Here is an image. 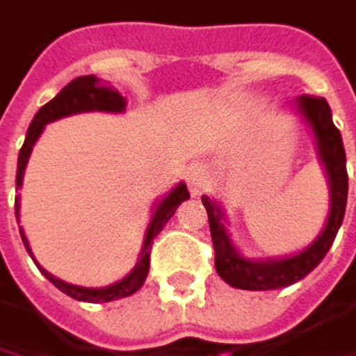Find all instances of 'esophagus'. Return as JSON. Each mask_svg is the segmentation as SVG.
I'll list each match as a JSON object with an SVG mask.
<instances>
[{"instance_id": "34e87169", "label": "esophagus", "mask_w": 356, "mask_h": 356, "mask_svg": "<svg viewBox=\"0 0 356 356\" xmlns=\"http://www.w3.org/2000/svg\"><path fill=\"white\" fill-rule=\"evenodd\" d=\"M207 184H209V170L204 166L190 168V172H188V186H190V192L194 196H200L207 190Z\"/></svg>"}]
</instances>
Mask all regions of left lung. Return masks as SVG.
Listing matches in <instances>:
<instances>
[{"mask_svg":"<svg viewBox=\"0 0 356 356\" xmlns=\"http://www.w3.org/2000/svg\"><path fill=\"white\" fill-rule=\"evenodd\" d=\"M296 108L302 114V118L309 122L315 141L317 152L321 158V164L325 166V175L330 181V215L323 232L319 238L307 246L302 252L288 257V259H265V261H252L244 259L236 246L229 240L225 217L221 207L211 200L209 196H202V204L209 213V225H211V238L215 246V269L234 288L242 290H277L292 286L307 277L330 252L336 234L342 225L344 211H346V196H348V175H346V154L342 135L336 129L332 120L330 104L323 97L317 95H300L296 99Z\"/></svg>","mask_w":356,"mask_h":356,"instance_id":"left-lung-1","label":"left lung"}]
</instances>
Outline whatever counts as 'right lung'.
I'll list each match as a JSON object with an SVG mask.
<instances>
[{
  "label": "right lung",
  "mask_w": 356,
  "mask_h": 356,
  "mask_svg": "<svg viewBox=\"0 0 356 356\" xmlns=\"http://www.w3.org/2000/svg\"><path fill=\"white\" fill-rule=\"evenodd\" d=\"M127 106V99L110 85H104L97 76L93 74H87V76H76L74 81H70L54 99H49L45 106L39 108V112L35 114V118L31 120V127L26 131V139L20 147V154H18V168H16V190L22 186V175H24V166L29 162V156L33 152V145L35 141L39 139V135L43 133L45 124L47 122H54L62 116H70V114H76V112H91V110H102V112H122ZM190 198V192H188V186L186 184H179L175 190H170L160 202L158 207H154V217L149 221V227L145 232V240H143V248H141V254H139V261L137 265L133 267V271L122 277L120 282L112 284V286H106V288H81V286H72V284H66L58 277H54L51 273H47L33 257L31 248H29V242L24 238V232L20 227V238L24 242V248L26 252L33 257V261L37 263V267L41 269V273L58 288L62 290L64 294H68L70 298L74 300H83V302H110V300H118V298H124V296H131L135 294L145 277H147V271H149V252H152V244H154V238L162 232V227L168 223V219L175 215L177 207H179L184 200ZM16 219H18V198H16Z\"/></svg>",
  "instance_id": "right-lung-1"
}]
</instances>
